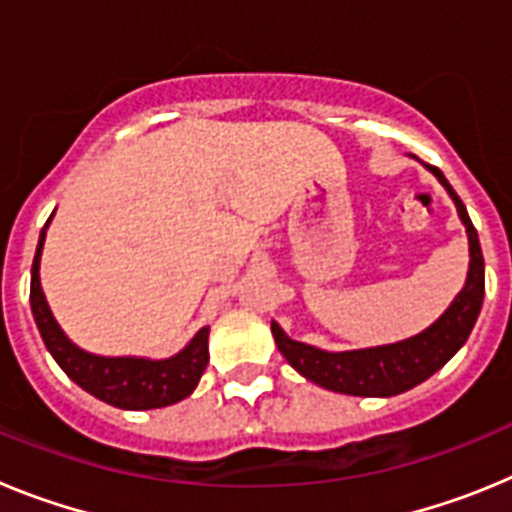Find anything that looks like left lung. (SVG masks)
I'll return each mask as SVG.
<instances>
[{
  "label": "left lung",
  "instance_id": "1",
  "mask_svg": "<svg viewBox=\"0 0 512 512\" xmlns=\"http://www.w3.org/2000/svg\"><path fill=\"white\" fill-rule=\"evenodd\" d=\"M425 169L446 187L461 223L467 228V284L451 302L449 310L443 312L431 328H425L423 333L405 338V341L390 343V346L359 348V351H323V348L292 341L279 328V323H271L274 341H277V348L289 361V366H295L302 377L320 384L325 390L356 397H392L413 390L415 384L436 374L467 343L469 333L477 323L482 300H485V259H482L477 230L469 220L467 207L459 200V194L451 189V184L446 182L441 169L431 164H425Z\"/></svg>",
  "mask_w": 512,
  "mask_h": 512
}]
</instances>
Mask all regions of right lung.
Masks as SVG:
<instances>
[{
  "label": "right lung",
  "mask_w": 512,
  "mask_h": 512,
  "mask_svg": "<svg viewBox=\"0 0 512 512\" xmlns=\"http://www.w3.org/2000/svg\"><path fill=\"white\" fill-rule=\"evenodd\" d=\"M51 217H48V223H51ZM45 228L40 230L33 271H30V307H33V318L38 323L45 348L51 351L63 372L69 374L81 390H87L97 400L122 410L166 408V405H174L192 395L207 361H210V351H207L210 325L197 330V336L169 359L89 354L69 341L45 302L43 287H40V253H43Z\"/></svg>",
  "instance_id": "right-lung-1"
}]
</instances>
